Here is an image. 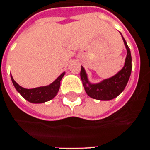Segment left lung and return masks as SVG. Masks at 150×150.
<instances>
[{"instance_id":"obj_1","label":"left lung","mask_w":150,"mask_h":150,"mask_svg":"<svg viewBox=\"0 0 150 150\" xmlns=\"http://www.w3.org/2000/svg\"><path fill=\"white\" fill-rule=\"evenodd\" d=\"M123 41L127 50L126 63L123 69L115 76L111 77L110 79L104 80L100 83L93 85L88 82L85 69L83 67H81V78L85 87V91L89 97L98 100H111L116 98L125 89L132 72V56H131L130 48L128 47L127 44L124 38H123Z\"/></svg>"}]
</instances>
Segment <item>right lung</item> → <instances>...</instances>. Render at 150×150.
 <instances>
[{"label":"right lung","mask_w":150,"mask_h":150,"mask_svg":"<svg viewBox=\"0 0 150 150\" xmlns=\"http://www.w3.org/2000/svg\"><path fill=\"white\" fill-rule=\"evenodd\" d=\"M64 75V73H63L60 76H58L56 79V81H53L52 84H50L49 86L36 87L33 89L23 88L22 86H20L14 81L13 76H11V78H12V81L13 83L16 90L20 93L27 101L33 103H45V102L52 99L57 95L59 87H60V81Z\"/></svg>","instance_id":"obj_1"}]
</instances>
